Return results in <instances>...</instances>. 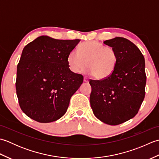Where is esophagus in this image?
Returning a JSON list of instances; mask_svg holds the SVG:
<instances>
[{
    "label": "esophagus",
    "mask_w": 159,
    "mask_h": 159,
    "mask_svg": "<svg viewBox=\"0 0 159 159\" xmlns=\"http://www.w3.org/2000/svg\"><path fill=\"white\" fill-rule=\"evenodd\" d=\"M83 80H84V82H85V83H88L89 82L88 79H87V78H86V77H84Z\"/></svg>",
    "instance_id": "1"
}]
</instances>
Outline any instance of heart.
Returning a JSON list of instances; mask_svg holds the SVG:
<instances>
[{
    "label": "heart",
    "mask_w": 159,
    "mask_h": 159,
    "mask_svg": "<svg viewBox=\"0 0 159 159\" xmlns=\"http://www.w3.org/2000/svg\"><path fill=\"white\" fill-rule=\"evenodd\" d=\"M118 61L117 52L96 41L81 43L78 52L70 51L67 56V64L74 73H79L87 67L85 72L92 74L96 79L102 80L114 72Z\"/></svg>",
    "instance_id": "heart-1"
}]
</instances>
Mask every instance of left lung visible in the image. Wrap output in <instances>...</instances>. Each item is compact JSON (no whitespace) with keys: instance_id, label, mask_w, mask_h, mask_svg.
I'll use <instances>...</instances> for the list:
<instances>
[{"instance_id":"1","label":"left lung","mask_w":159,"mask_h":159,"mask_svg":"<svg viewBox=\"0 0 159 159\" xmlns=\"http://www.w3.org/2000/svg\"><path fill=\"white\" fill-rule=\"evenodd\" d=\"M104 44L116 50L118 61L114 72L102 80H90V104L98 119L116 126L137 114L145 97V59L129 40L117 37Z\"/></svg>"}]
</instances>
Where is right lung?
I'll use <instances>...</instances> for the list:
<instances>
[{"instance_id":"obj_1","label":"right lung","mask_w":159,"mask_h":159,"mask_svg":"<svg viewBox=\"0 0 159 159\" xmlns=\"http://www.w3.org/2000/svg\"><path fill=\"white\" fill-rule=\"evenodd\" d=\"M79 42L42 35L24 48L16 89L22 111L33 120L52 122L66 113L83 82V75L72 72L67 64L68 54Z\"/></svg>"}]
</instances>
